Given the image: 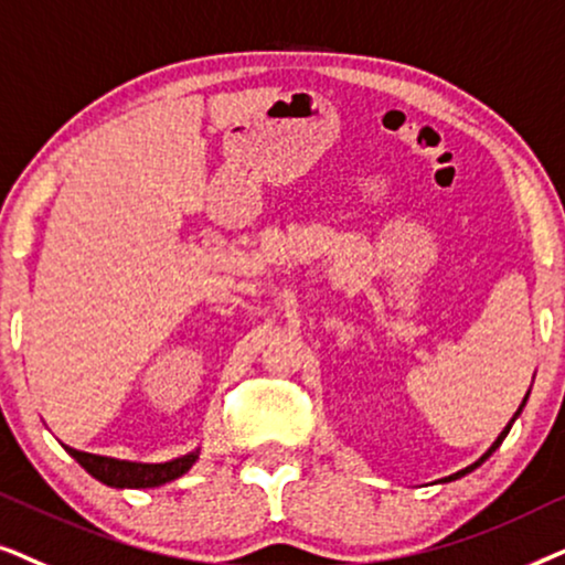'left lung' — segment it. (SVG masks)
<instances>
[{
    "instance_id": "8db88e82",
    "label": "left lung",
    "mask_w": 565,
    "mask_h": 565,
    "mask_svg": "<svg viewBox=\"0 0 565 565\" xmlns=\"http://www.w3.org/2000/svg\"><path fill=\"white\" fill-rule=\"evenodd\" d=\"M527 397H530V390H527V395H524V401H522V405H519V411L514 413V418H511V420H509V424H507V426H503V431L499 434V439H495V441H493V445L486 449V455H480V457H478V460H476V462H472V465H468V468H465V470H457V472H452V476L441 478V480H439V483H452V480H460V478H465V476H468V472H472V470H476V468H480V465H483V462L488 460V457H491V455L495 452V449H499V447H501V441H503V439H507L509 428H511V424H514V420L519 418V413H522V408H524V403H527Z\"/></svg>"
}]
</instances>
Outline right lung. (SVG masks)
Masks as SVG:
<instances>
[{
    "label": "right lung",
    "mask_w": 565,
    "mask_h": 565,
    "mask_svg": "<svg viewBox=\"0 0 565 565\" xmlns=\"http://www.w3.org/2000/svg\"><path fill=\"white\" fill-rule=\"evenodd\" d=\"M74 460L85 468L89 476L110 488H157L170 483L180 476H185L199 460L201 447H195L193 452L180 455L175 460L168 462H131V460H116V457L93 455V452H79V449L66 447Z\"/></svg>",
    "instance_id": "add662e5"
}]
</instances>
